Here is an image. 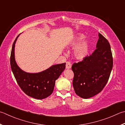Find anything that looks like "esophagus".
<instances>
[{"label":"esophagus","mask_w":125,"mask_h":125,"mask_svg":"<svg viewBox=\"0 0 125 125\" xmlns=\"http://www.w3.org/2000/svg\"><path fill=\"white\" fill-rule=\"evenodd\" d=\"M71 63L69 62H66V69H70L71 68Z\"/></svg>","instance_id":"obj_1"}]
</instances>
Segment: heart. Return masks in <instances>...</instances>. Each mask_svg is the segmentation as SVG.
Returning <instances> with one entry per match:
<instances>
[{
	"mask_svg": "<svg viewBox=\"0 0 125 125\" xmlns=\"http://www.w3.org/2000/svg\"><path fill=\"white\" fill-rule=\"evenodd\" d=\"M85 35L82 33L77 34L70 42L69 47H74L79 44L85 38ZM90 48V41L85 39L77 46L74 51V56L77 59L82 60L88 55Z\"/></svg>",
	"mask_w": 125,
	"mask_h": 125,
	"instance_id": "b5f03b06",
	"label": "heart"
}]
</instances>
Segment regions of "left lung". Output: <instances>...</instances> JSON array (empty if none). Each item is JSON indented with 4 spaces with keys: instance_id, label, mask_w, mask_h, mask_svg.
<instances>
[{
    "instance_id": "left-lung-1",
    "label": "left lung",
    "mask_w": 125,
    "mask_h": 125,
    "mask_svg": "<svg viewBox=\"0 0 125 125\" xmlns=\"http://www.w3.org/2000/svg\"><path fill=\"white\" fill-rule=\"evenodd\" d=\"M96 49L81 62L74 63L73 86L78 96L85 99L97 95L109 79L113 62L109 42L100 33Z\"/></svg>"
}]
</instances>
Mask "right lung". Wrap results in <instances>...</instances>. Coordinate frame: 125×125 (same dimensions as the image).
Returning a JSON list of instances; mask_svg holds the SVG:
<instances>
[{"label":"right lung","mask_w":125,"mask_h":125,"mask_svg":"<svg viewBox=\"0 0 125 125\" xmlns=\"http://www.w3.org/2000/svg\"><path fill=\"white\" fill-rule=\"evenodd\" d=\"M18 36L19 35L12 47L10 57L12 71L19 86L25 94L36 99H44L52 94L55 81L64 71L66 63L52 65L39 73L24 71L18 66L15 60V43Z\"/></svg>","instance_id":"add662e5"}]
</instances>
